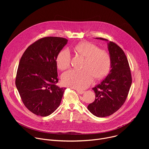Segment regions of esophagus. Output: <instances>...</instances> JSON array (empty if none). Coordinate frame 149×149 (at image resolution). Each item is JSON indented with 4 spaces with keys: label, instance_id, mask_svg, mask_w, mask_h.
Listing matches in <instances>:
<instances>
[{
    "label": "esophagus",
    "instance_id": "esophagus-1",
    "mask_svg": "<svg viewBox=\"0 0 149 149\" xmlns=\"http://www.w3.org/2000/svg\"><path fill=\"white\" fill-rule=\"evenodd\" d=\"M77 93H78L79 94H83L84 93V91H80V90H77Z\"/></svg>",
    "mask_w": 149,
    "mask_h": 149
}]
</instances>
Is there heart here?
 Masks as SVG:
<instances>
[{"mask_svg":"<svg viewBox=\"0 0 149 149\" xmlns=\"http://www.w3.org/2000/svg\"><path fill=\"white\" fill-rule=\"evenodd\" d=\"M75 50L86 57L82 70L73 69L63 73L62 81L66 86L81 90L86 89L93 82L94 77L100 79L107 74L110 67V56L107 51L98 49L94 44L82 42L75 47ZM71 56L68 49L58 54L56 62L58 68L65 70L71 65Z\"/></svg>","mask_w":149,"mask_h":149,"instance_id":"heart-1","label":"heart"}]
</instances>
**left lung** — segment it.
Segmentation results:
<instances>
[{
  "instance_id": "obj_1",
  "label": "left lung",
  "mask_w": 149,
  "mask_h": 149,
  "mask_svg": "<svg viewBox=\"0 0 149 149\" xmlns=\"http://www.w3.org/2000/svg\"><path fill=\"white\" fill-rule=\"evenodd\" d=\"M96 39L107 42L111 70L105 78L93 88L95 99L87 109L96 117H105L116 112L124 103L132 78L129 62L123 49L107 39Z\"/></svg>"
}]
</instances>
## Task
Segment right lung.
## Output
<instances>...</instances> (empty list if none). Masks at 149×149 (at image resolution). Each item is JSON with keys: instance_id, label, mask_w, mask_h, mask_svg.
Returning a JSON list of instances; mask_svg holds the SVG:
<instances>
[{"instance_id": "add662e5", "label": "right lung", "mask_w": 149, "mask_h": 149, "mask_svg": "<svg viewBox=\"0 0 149 149\" xmlns=\"http://www.w3.org/2000/svg\"><path fill=\"white\" fill-rule=\"evenodd\" d=\"M67 42L60 37L41 38L20 58L16 86L25 107L37 116L51 114L61 103L66 88L55 85L58 81L56 59Z\"/></svg>"}]
</instances>
